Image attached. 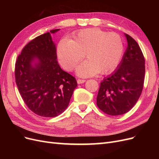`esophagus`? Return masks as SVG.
Instances as JSON below:
<instances>
[{"label": "esophagus", "mask_w": 159, "mask_h": 159, "mask_svg": "<svg viewBox=\"0 0 159 159\" xmlns=\"http://www.w3.org/2000/svg\"><path fill=\"white\" fill-rule=\"evenodd\" d=\"M77 82H78V84H83L84 82H85V80H81V79H78V80H77Z\"/></svg>", "instance_id": "obj_1"}]
</instances>
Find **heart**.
Here are the masks:
<instances>
[{
  "label": "heart",
  "instance_id": "b5f03b06",
  "mask_svg": "<svg viewBox=\"0 0 159 159\" xmlns=\"http://www.w3.org/2000/svg\"><path fill=\"white\" fill-rule=\"evenodd\" d=\"M124 50L123 38L118 34L93 28L74 33L71 40H61L57 54L61 66L69 71L74 70L85 54L87 60L78 66L77 74L89 77L99 72H113L121 64Z\"/></svg>",
  "mask_w": 159,
  "mask_h": 159
}]
</instances>
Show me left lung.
Wrapping results in <instances>:
<instances>
[{
    "label": "left lung",
    "mask_w": 159,
    "mask_h": 159,
    "mask_svg": "<svg viewBox=\"0 0 159 159\" xmlns=\"http://www.w3.org/2000/svg\"><path fill=\"white\" fill-rule=\"evenodd\" d=\"M128 46L113 74L100 84L97 96L99 109L116 116L127 113L140 98L144 85L145 60L138 43L125 34Z\"/></svg>",
    "instance_id": "1"
}]
</instances>
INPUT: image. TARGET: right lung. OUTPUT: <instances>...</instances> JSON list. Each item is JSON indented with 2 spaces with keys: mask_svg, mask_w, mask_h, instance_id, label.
Here are the masks:
<instances>
[{
  "mask_svg": "<svg viewBox=\"0 0 159 159\" xmlns=\"http://www.w3.org/2000/svg\"><path fill=\"white\" fill-rule=\"evenodd\" d=\"M50 30L36 37L24 47L15 64V81L21 97L33 113L44 117H54L68 107L78 85L73 75L57 64L56 49ZM35 59V66L31 63Z\"/></svg>",
  "mask_w": 159,
  "mask_h": 159,
  "instance_id": "right-lung-1",
  "label": "right lung"
}]
</instances>
